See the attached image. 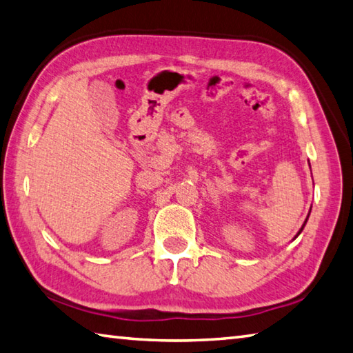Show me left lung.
<instances>
[{
    "mask_svg": "<svg viewBox=\"0 0 353 353\" xmlns=\"http://www.w3.org/2000/svg\"><path fill=\"white\" fill-rule=\"evenodd\" d=\"M305 222H307V219H305ZM305 222H304V225H305ZM304 225H303V228H304ZM303 228H301V230H299V233H301V232H303ZM299 233H298V234H299ZM298 234H296V236H298Z\"/></svg>",
    "mask_w": 353,
    "mask_h": 353,
    "instance_id": "8db88e82",
    "label": "left lung"
}]
</instances>
